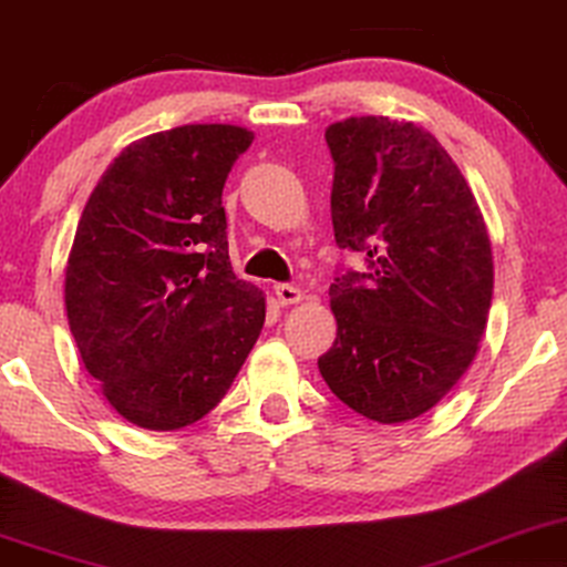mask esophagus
<instances>
[{
  "mask_svg": "<svg viewBox=\"0 0 567 567\" xmlns=\"http://www.w3.org/2000/svg\"><path fill=\"white\" fill-rule=\"evenodd\" d=\"M275 296L282 306H292V303H300L303 300V290L296 288V285H275Z\"/></svg>",
  "mask_w": 567,
  "mask_h": 567,
  "instance_id": "1",
  "label": "esophagus"
}]
</instances>
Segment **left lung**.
Masks as SVG:
<instances>
[{"label": "left lung", "instance_id": "left-lung-1", "mask_svg": "<svg viewBox=\"0 0 567 567\" xmlns=\"http://www.w3.org/2000/svg\"><path fill=\"white\" fill-rule=\"evenodd\" d=\"M327 142L334 238L368 254V271L329 288L337 339L319 371L350 410L399 425L477 358L493 300L487 225L458 165L412 121L350 116Z\"/></svg>", "mask_w": 567, "mask_h": 567}]
</instances>
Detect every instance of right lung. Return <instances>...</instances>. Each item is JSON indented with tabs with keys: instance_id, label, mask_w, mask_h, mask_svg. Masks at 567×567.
I'll return each instance as SVG.
<instances>
[{
	"instance_id": "obj_1",
	"label": "right lung",
	"mask_w": 567,
	"mask_h": 567,
	"mask_svg": "<svg viewBox=\"0 0 567 567\" xmlns=\"http://www.w3.org/2000/svg\"><path fill=\"white\" fill-rule=\"evenodd\" d=\"M254 142L233 124H186L124 147L90 194L64 269L85 371L145 430L213 412L261 334L267 298L233 275L225 178Z\"/></svg>"
}]
</instances>
